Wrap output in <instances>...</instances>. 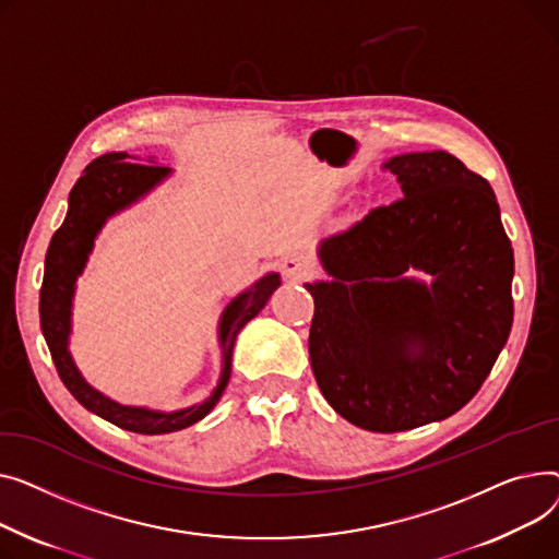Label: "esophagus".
I'll return each mask as SVG.
<instances>
[{
    "label": "esophagus",
    "mask_w": 559,
    "mask_h": 559,
    "mask_svg": "<svg viewBox=\"0 0 559 559\" xmlns=\"http://www.w3.org/2000/svg\"><path fill=\"white\" fill-rule=\"evenodd\" d=\"M282 273H284L288 280H293V282H300V280L311 277V275L316 273V266H313V261L307 259L305 254L293 252V254L284 257V261H282Z\"/></svg>",
    "instance_id": "esophagus-1"
}]
</instances>
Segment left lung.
Instances as JSON below:
<instances>
[{"label": "left lung", "instance_id": "1", "mask_svg": "<svg viewBox=\"0 0 559 559\" xmlns=\"http://www.w3.org/2000/svg\"><path fill=\"white\" fill-rule=\"evenodd\" d=\"M383 169L402 199L324 239L330 280L305 288L324 400L360 429L395 433L447 419L487 379L512 326L514 254L495 191L451 153Z\"/></svg>", "mask_w": 559, "mask_h": 559}]
</instances>
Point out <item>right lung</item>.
<instances>
[{"label":"right lung","instance_id":"right-lung-1","mask_svg":"<svg viewBox=\"0 0 559 559\" xmlns=\"http://www.w3.org/2000/svg\"><path fill=\"white\" fill-rule=\"evenodd\" d=\"M138 157L128 153H106L87 164L83 176L70 191V207L62 225L51 237L45 257V277L40 288V326L47 347L51 352L58 377L62 379L74 400L90 413L108 419L119 429L162 436L174 433L201 421L221 400L233 374V349L243 326L266 307L273 290L282 284L280 273L259 277L250 288L241 290L229 300L218 320V347H221V377L212 395L201 404L180 411H155L146 406H126L102 390L92 388L76 368L70 352L72 334V307L76 280L83 275L94 241L108 218L142 201L157 185L171 176L169 167H159L151 157L148 164H135Z\"/></svg>","mask_w":559,"mask_h":559}]
</instances>
